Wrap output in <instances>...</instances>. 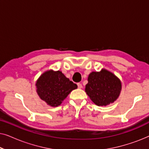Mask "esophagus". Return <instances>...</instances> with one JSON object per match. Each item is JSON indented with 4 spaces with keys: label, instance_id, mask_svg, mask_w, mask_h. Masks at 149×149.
<instances>
[{
    "label": "esophagus",
    "instance_id": "obj_1",
    "mask_svg": "<svg viewBox=\"0 0 149 149\" xmlns=\"http://www.w3.org/2000/svg\"><path fill=\"white\" fill-rule=\"evenodd\" d=\"M77 85H78V87H79V89L83 88V85H82V84H81V83H77Z\"/></svg>",
    "mask_w": 149,
    "mask_h": 149
}]
</instances>
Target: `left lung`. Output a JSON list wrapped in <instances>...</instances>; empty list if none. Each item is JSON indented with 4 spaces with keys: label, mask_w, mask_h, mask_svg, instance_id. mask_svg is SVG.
Segmentation results:
<instances>
[{
    "label": "left lung",
    "mask_w": 149,
    "mask_h": 149,
    "mask_svg": "<svg viewBox=\"0 0 149 149\" xmlns=\"http://www.w3.org/2000/svg\"><path fill=\"white\" fill-rule=\"evenodd\" d=\"M85 92L97 106H107L113 103L119 96L121 82L113 73L106 69L89 74Z\"/></svg>",
    "instance_id": "obj_1"
}]
</instances>
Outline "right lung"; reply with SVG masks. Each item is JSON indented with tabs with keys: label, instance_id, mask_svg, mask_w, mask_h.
<instances>
[{
	"label": "right lung",
	"instance_id": "right-lung-1",
	"mask_svg": "<svg viewBox=\"0 0 149 149\" xmlns=\"http://www.w3.org/2000/svg\"><path fill=\"white\" fill-rule=\"evenodd\" d=\"M38 96L48 105L60 106L71 91L77 88L60 70H47L40 75L36 83Z\"/></svg>",
	"mask_w": 149,
	"mask_h": 149
}]
</instances>
